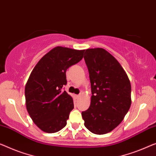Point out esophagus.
Returning a JSON list of instances; mask_svg holds the SVG:
<instances>
[{
    "mask_svg": "<svg viewBox=\"0 0 156 156\" xmlns=\"http://www.w3.org/2000/svg\"><path fill=\"white\" fill-rule=\"evenodd\" d=\"M80 97H81V94H78V95H76V97H77L78 99V98H80Z\"/></svg>",
    "mask_w": 156,
    "mask_h": 156,
    "instance_id": "1",
    "label": "esophagus"
}]
</instances>
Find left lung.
<instances>
[{"mask_svg":"<svg viewBox=\"0 0 156 156\" xmlns=\"http://www.w3.org/2000/svg\"><path fill=\"white\" fill-rule=\"evenodd\" d=\"M84 59L91 83V103L82 112L85 126L96 134L114 129L131 106V84L118 60L103 48L87 49Z\"/></svg>","mask_w":156,"mask_h":156,"instance_id":"1","label":"left lung"}]
</instances>
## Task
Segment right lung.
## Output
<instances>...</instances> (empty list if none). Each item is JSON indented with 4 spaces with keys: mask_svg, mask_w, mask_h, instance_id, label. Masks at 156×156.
Segmentation results:
<instances>
[{
    "mask_svg": "<svg viewBox=\"0 0 156 156\" xmlns=\"http://www.w3.org/2000/svg\"><path fill=\"white\" fill-rule=\"evenodd\" d=\"M85 50L57 46L35 66L25 85L28 113L42 131L55 133L66 125L73 108V98L62 87L66 71L83 57Z\"/></svg>",
    "mask_w": 156,
    "mask_h": 156,
    "instance_id": "add662e5",
    "label": "right lung"
}]
</instances>
